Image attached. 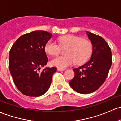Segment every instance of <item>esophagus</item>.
<instances>
[{
	"mask_svg": "<svg viewBox=\"0 0 121 121\" xmlns=\"http://www.w3.org/2000/svg\"><path fill=\"white\" fill-rule=\"evenodd\" d=\"M65 69H60V68H58V71H63L65 70Z\"/></svg>",
	"mask_w": 121,
	"mask_h": 121,
	"instance_id": "1",
	"label": "esophagus"
}]
</instances>
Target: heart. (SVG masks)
<instances>
[{"label": "heart", "mask_w": 121, "mask_h": 121, "mask_svg": "<svg viewBox=\"0 0 121 121\" xmlns=\"http://www.w3.org/2000/svg\"><path fill=\"white\" fill-rule=\"evenodd\" d=\"M59 45L50 40L46 43L45 51L51 55H57L60 52L61 48H68L65 53L67 56H59L53 58L50 63L53 66L65 69L76 62L78 64L86 62L92 53V45L89 41L82 39L78 36L68 35L59 39Z\"/></svg>", "instance_id": "heart-1"}]
</instances>
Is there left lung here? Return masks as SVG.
<instances>
[{
  "label": "left lung",
  "instance_id": "8db88e82",
  "mask_svg": "<svg viewBox=\"0 0 121 121\" xmlns=\"http://www.w3.org/2000/svg\"><path fill=\"white\" fill-rule=\"evenodd\" d=\"M91 42L93 52L90 59L83 65L73 69L74 77L69 82L78 93H91L100 87L108 76L112 64V53L107 42L100 36L86 31Z\"/></svg>",
  "mask_w": 121,
  "mask_h": 121
}]
</instances>
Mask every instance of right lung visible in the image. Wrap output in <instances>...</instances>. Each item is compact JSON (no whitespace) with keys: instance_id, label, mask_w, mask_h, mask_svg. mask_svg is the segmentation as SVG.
<instances>
[{"instance_id":"right-lung-1","label":"right lung","mask_w":121,"mask_h":121,"mask_svg":"<svg viewBox=\"0 0 121 121\" xmlns=\"http://www.w3.org/2000/svg\"><path fill=\"white\" fill-rule=\"evenodd\" d=\"M52 34L44 31H34L20 37L9 52L10 74L18 90L24 95L39 97L49 89L56 68H46L48 62L45 51L46 43Z\"/></svg>"}]
</instances>
